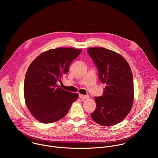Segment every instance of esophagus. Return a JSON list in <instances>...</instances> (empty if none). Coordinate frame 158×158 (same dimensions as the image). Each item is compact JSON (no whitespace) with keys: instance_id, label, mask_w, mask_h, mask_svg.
<instances>
[{"instance_id":"1","label":"esophagus","mask_w":158,"mask_h":158,"mask_svg":"<svg viewBox=\"0 0 158 158\" xmlns=\"http://www.w3.org/2000/svg\"><path fill=\"white\" fill-rule=\"evenodd\" d=\"M79 98L82 99H89V96L88 95H83V94H79Z\"/></svg>"}]
</instances>
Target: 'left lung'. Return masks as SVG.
Segmentation results:
<instances>
[{"instance_id": "obj_1", "label": "left lung", "mask_w": 158, "mask_h": 158, "mask_svg": "<svg viewBox=\"0 0 158 158\" xmlns=\"http://www.w3.org/2000/svg\"><path fill=\"white\" fill-rule=\"evenodd\" d=\"M87 52L96 65L99 79L105 84L102 96L95 97L96 109L92 119L101 126L121 122L134 102L133 76L127 60L119 54L103 48H91Z\"/></svg>"}]
</instances>
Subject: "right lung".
Segmentation results:
<instances>
[{
    "instance_id": "obj_1",
    "label": "right lung",
    "mask_w": 158,
    "mask_h": 158,
    "mask_svg": "<svg viewBox=\"0 0 158 158\" xmlns=\"http://www.w3.org/2000/svg\"><path fill=\"white\" fill-rule=\"evenodd\" d=\"M82 49L59 48L42 52L30 64L24 85L26 104L33 117L42 123L63 118L79 95L57 84Z\"/></svg>"
}]
</instances>
